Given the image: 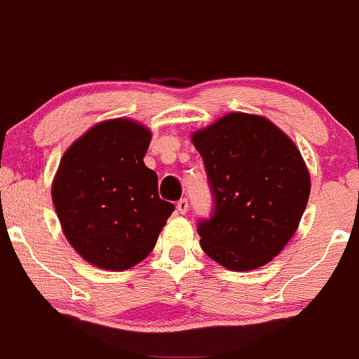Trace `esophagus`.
Returning a JSON list of instances; mask_svg holds the SVG:
<instances>
[{
    "mask_svg": "<svg viewBox=\"0 0 359 359\" xmlns=\"http://www.w3.org/2000/svg\"><path fill=\"white\" fill-rule=\"evenodd\" d=\"M189 210V201L187 199H180L179 203H177V211L180 212V215H186Z\"/></svg>",
    "mask_w": 359,
    "mask_h": 359,
    "instance_id": "obj_1",
    "label": "esophagus"
}]
</instances>
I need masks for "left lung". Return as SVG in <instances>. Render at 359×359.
<instances>
[{
	"instance_id": "1",
	"label": "left lung",
	"mask_w": 359,
	"mask_h": 359,
	"mask_svg": "<svg viewBox=\"0 0 359 359\" xmlns=\"http://www.w3.org/2000/svg\"><path fill=\"white\" fill-rule=\"evenodd\" d=\"M212 194L201 247L231 271L264 266L297 231L310 196L300 151L271 121L233 112L192 135Z\"/></svg>"
}]
</instances>
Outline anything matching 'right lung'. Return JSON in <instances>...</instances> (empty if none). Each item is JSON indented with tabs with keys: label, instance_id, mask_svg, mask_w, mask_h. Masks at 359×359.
<instances>
[{
	"label": "right lung",
	"instance_id": "add662e5",
	"mask_svg": "<svg viewBox=\"0 0 359 359\" xmlns=\"http://www.w3.org/2000/svg\"><path fill=\"white\" fill-rule=\"evenodd\" d=\"M149 141L144 126L112 119L62 155L53 203L68 242L93 266L124 271L143 261L175 210L143 161Z\"/></svg>",
	"mask_w": 359,
	"mask_h": 359
}]
</instances>
